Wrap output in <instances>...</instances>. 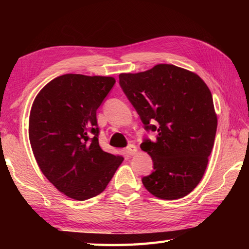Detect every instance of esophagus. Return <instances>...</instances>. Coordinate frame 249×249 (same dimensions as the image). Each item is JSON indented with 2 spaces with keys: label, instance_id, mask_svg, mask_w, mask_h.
<instances>
[{
  "label": "esophagus",
  "instance_id": "obj_1",
  "mask_svg": "<svg viewBox=\"0 0 249 249\" xmlns=\"http://www.w3.org/2000/svg\"><path fill=\"white\" fill-rule=\"evenodd\" d=\"M125 152L127 153L128 155H135V154H137V152H138V149H137V146L136 145H134V144H129L127 147H126V150H125Z\"/></svg>",
  "mask_w": 249,
  "mask_h": 249
}]
</instances>
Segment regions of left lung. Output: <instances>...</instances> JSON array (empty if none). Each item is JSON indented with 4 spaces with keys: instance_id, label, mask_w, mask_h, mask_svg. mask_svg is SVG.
Segmentation results:
<instances>
[{
    "instance_id": "1",
    "label": "left lung",
    "mask_w": 249,
    "mask_h": 249,
    "mask_svg": "<svg viewBox=\"0 0 249 249\" xmlns=\"http://www.w3.org/2000/svg\"><path fill=\"white\" fill-rule=\"evenodd\" d=\"M119 79L144 128L157 133L140 145L154 166L142 178L144 187L163 200L185 197L200 183L214 145L217 115L210 89L197 73L171 64Z\"/></svg>"
}]
</instances>
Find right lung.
Here are the masks:
<instances>
[{
	"mask_svg": "<svg viewBox=\"0 0 249 249\" xmlns=\"http://www.w3.org/2000/svg\"><path fill=\"white\" fill-rule=\"evenodd\" d=\"M114 83L112 77L66 73L47 83L32 105L29 138L37 165L71 199L103 193L124 160L98 142L96 111Z\"/></svg>",
	"mask_w": 249,
	"mask_h": 249,
	"instance_id": "obj_1",
	"label": "right lung"
}]
</instances>
